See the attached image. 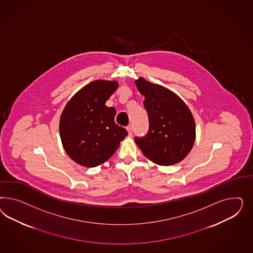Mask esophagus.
<instances>
[{
	"instance_id": "obj_1",
	"label": "esophagus",
	"mask_w": 253,
	"mask_h": 253,
	"mask_svg": "<svg viewBox=\"0 0 253 253\" xmlns=\"http://www.w3.org/2000/svg\"><path fill=\"white\" fill-rule=\"evenodd\" d=\"M127 130H128V134H129V136H131V135H132V126H131V125H129V126L127 127Z\"/></svg>"
}]
</instances>
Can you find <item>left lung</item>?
Returning <instances> with one entry per match:
<instances>
[{"mask_svg":"<svg viewBox=\"0 0 253 253\" xmlns=\"http://www.w3.org/2000/svg\"><path fill=\"white\" fill-rule=\"evenodd\" d=\"M145 96L149 130L134 141L147 159L161 166L173 165L190 152L196 139V124L191 111L174 92L144 78L135 81Z\"/></svg>","mask_w":253,"mask_h":253,"instance_id":"obj_1","label":"left lung"}]
</instances>
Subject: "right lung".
Wrapping results in <instances>:
<instances>
[{
    "label": "right lung",
    "instance_id": "1",
    "mask_svg": "<svg viewBox=\"0 0 253 253\" xmlns=\"http://www.w3.org/2000/svg\"><path fill=\"white\" fill-rule=\"evenodd\" d=\"M118 85L104 80L92 82L72 96L62 112V145L82 166L92 168L107 161L128 134L115 123V108L106 106Z\"/></svg>",
    "mask_w": 253,
    "mask_h": 253
}]
</instances>
